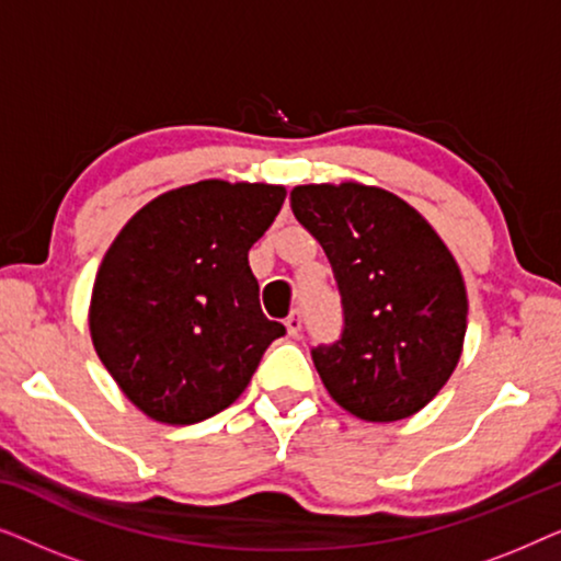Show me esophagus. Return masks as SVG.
Masks as SVG:
<instances>
[{"label":"esophagus","instance_id":"obj_1","mask_svg":"<svg viewBox=\"0 0 561 561\" xmlns=\"http://www.w3.org/2000/svg\"><path fill=\"white\" fill-rule=\"evenodd\" d=\"M301 324H304L301 311L294 309V311L288 313V319H286V329H288V334H290V336H298V334H301Z\"/></svg>","mask_w":561,"mask_h":561}]
</instances>
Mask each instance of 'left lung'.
Here are the masks:
<instances>
[{
	"mask_svg": "<svg viewBox=\"0 0 561 561\" xmlns=\"http://www.w3.org/2000/svg\"><path fill=\"white\" fill-rule=\"evenodd\" d=\"M290 209L332 265L340 340L311 350L329 396L363 421L424 409L455 373L467 329L462 273L421 214L363 183H309Z\"/></svg>",
	"mask_w": 561,
	"mask_h": 561,
	"instance_id": "obj_1",
	"label": "left lung"
}]
</instances>
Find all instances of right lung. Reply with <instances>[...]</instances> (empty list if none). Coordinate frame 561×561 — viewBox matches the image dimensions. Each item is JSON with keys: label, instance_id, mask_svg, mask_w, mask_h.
<instances>
[{"label": "right lung", "instance_id": "obj_1", "mask_svg": "<svg viewBox=\"0 0 561 561\" xmlns=\"http://www.w3.org/2000/svg\"><path fill=\"white\" fill-rule=\"evenodd\" d=\"M283 198L271 183H191L142 206L106 250L91 342L150 419L186 426L225 411L286 334L260 309L248 263Z\"/></svg>", "mask_w": 561, "mask_h": 561}]
</instances>
